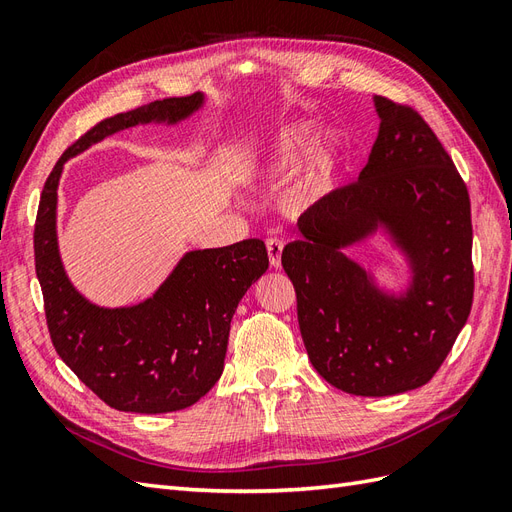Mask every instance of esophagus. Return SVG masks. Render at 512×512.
I'll list each match as a JSON object with an SVG mask.
<instances>
[{
	"instance_id": "esophagus-1",
	"label": "esophagus",
	"mask_w": 512,
	"mask_h": 512,
	"mask_svg": "<svg viewBox=\"0 0 512 512\" xmlns=\"http://www.w3.org/2000/svg\"><path fill=\"white\" fill-rule=\"evenodd\" d=\"M282 250H284V243L280 239H267V254H269V265L273 269H280L282 267Z\"/></svg>"
}]
</instances>
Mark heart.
<instances>
[{
    "mask_svg": "<svg viewBox=\"0 0 512 512\" xmlns=\"http://www.w3.org/2000/svg\"><path fill=\"white\" fill-rule=\"evenodd\" d=\"M316 134L309 126H290L280 134L271 136L267 143H262L256 151V158L250 164V175L256 181L273 183L290 177L301 168L307 151L312 149ZM331 160L324 156L316 164V168L294 185V190L288 196L290 211H307L316 207L320 200L331 190Z\"/></svg>",
    "mask_w": 512,
    "mask_h": 512,
    "instance_id": "b5f03b06",
    "label": "heart"
}]
</instances>
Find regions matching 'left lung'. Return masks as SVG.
Masks as SVG:
<instances>
[{
    "label": "left lung",
    "mask_w": 512,
    "mask_h": 512,
    "mask_svg": "<svg viewBox=\"0 0 512 512\" xmlns=\"http://www.w3.org/2000/svg\"><path fill=\"white\" fill-rule=\"evenodd\" d=\"M380 130L359 181L299 220L282 265L297 292L303 344L318 374L361 397L427 384L451 352L474 297L470 196L414 108L374 96ZM382 229L411 282L382 291L345 250Z\"/></svg>",
    "instance_id": "left-lung-1"
}]
</instances>
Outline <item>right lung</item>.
Here are the masks:
<instances>
[{"label": "right lung", "instance_id": "right-lung-1", "mask_svg": "<svg viewBox=\"0 0 512 512\" xmlns=\"http://www.w3.org/2000/svg\"><path fill=\"white\" fill-rule=\"evenodd\" d=\"M203 94L166 98L100 121L59 158L40 196L34 254L53 346L79 380L121 412L183 410L220 380L230 320L243 294L269 269L267 247L245 239L185 254L153 297L100 307L72 286L57 245V188L64 164L102 138L141 123H175Z\"/></svg>", "mask_w": 512, "mask_h": 512}]
</instances>
